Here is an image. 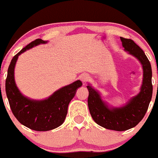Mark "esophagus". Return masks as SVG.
<instances>
[{
    "mask_svg": "<svg viewBox=\"0 0 158 158\" xmlns=\"http://www.w3.org/2000/svg\"><path fill=\"white\" fill-rule=\"evenodd\" d=\"M80 79H81V81H83V82H87V81L90 80V75L87 74H81V77H80Z\"/></svg>",
    "mask_w": 158,
    "mask_h": 158,
    "instance_id": "esophagus-1",
    "label": "esophagus"
}]
</instances>
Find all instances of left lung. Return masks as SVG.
<instances>
[{
	"mask_svg": "<svg viewBox=\"0 0 158 158\" xmlns=\"http://www.w3.org/2000/svg\"><path fill=\"white\" fill-rule=\"evenodd\" d=\"M120 40L125 50L137 58L142 64L143 82L139 94L125 106L110 109L101 100L100 94L90 85L87 86L89 91L87 103L93 119L102 127L119 131L135 127L141 121L148 109L153 92L152 71L148 58L133 40L123 37H120Z\"/></svg>",
	"mask_w": 158,
	"mask_h": 158,
	"instance_id": "8db88e82",
	"label": "left lung"
}]
</instances>
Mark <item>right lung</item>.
Instances as JSON below:
<instances>
[{"label": "right lung", "mask_w": 158, "mask_h": 158, "mask_svg": "<svg viewBox=\"0 0 158 158\" xmlns=\"http://www.w3.org/2000/svg\"><path fill=\"white\" fill-rule=\"evenodd\" d=\"M46 43L37 39L14 55L8 68L5 83L6 97L13 114L21 124L39 131L54 129L64 123L68 104L75 95L77 89L82 85L81 81H77L40 101L30 100L21 94L14 81V67L18 56L33 46Z\"/></svg>", "instance_id": "add662e5"}]
</instances>
